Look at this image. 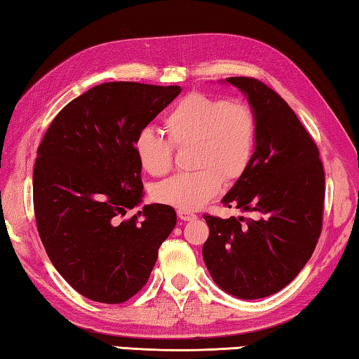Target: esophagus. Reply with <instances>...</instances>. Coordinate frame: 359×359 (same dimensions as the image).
<instances>
[{
  "label": "esophagus",
  "instance_id": "obj_1",
  "mask_svg": "<svg viewBox=\"0 0 359 359\" xmlns=\"http://www.w3.org/2000/svg\"><path fill=\"white\" fill-rule=\"evenodd\" d=\"M177 217L184 222H191V220H194V218H196V214H193V212H190V210H180L179 209Z\"/></svg>",
  "mask_w": 359,
  "mask_h": 359
}]
</instances>
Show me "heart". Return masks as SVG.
<instances>
[{
  "instance_id": "1",
  "label": "heart",
  "mask_w": 359,
  "mask_h": 359,
  "mask_svg": "<svg viewBox=\"0 0 359 359\" xmlns=\"http://www.w3.org/2000/svg\"><path fill=\"white\" fill-rule=\"evenodd\" d=\"M165 126L169 137L151 128L137 133L133 149L139 165L151 175H163L172 168L174 144H193L191 165L198 169L158 184L154 190L156 201L180 210H196L220 191L223 179L238 180L250 165L258 123L245 102L190 93L166 115Z\"/></svg>"
}]
</instances>
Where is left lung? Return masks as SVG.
Instances as JSON below:
<instances>
[{"mask_svg":"<svg viewBox=\"0 0 359 359\" xmlns=\"http://www.w3.org/2000/svg\"><path fill=\"white\" fill-rule=\"evenodd\" d=\"M224 82L247 96L258 135L250 165L222 203L258 218L204 215L203 258L223 291L259 299L287 287L311 259L323 223L325 171L317 144L274 90L253 77Z\"/></svg>","mask_w":359,"mask_h":359,"instance_id":"obj_1","label":"left lung"}]
</instances>
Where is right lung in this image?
<instances>
[{"label":"right lung","instance_id":"obj_1","mask_svg":"<svg viewBox=\"0 0 359 359\" xmlns=\"http://www.w3.org/2000/svg\"><path fill=\"white\" fill-rule=\"evenodd\" d=\"M180 92L179 85H96L65 106L42 137L33 171L39 238L55 269L88 299L135 296L177 223L165 204L120 217L144 196L135 137Z\"/></svg>","mask_w":359,"mask_h":359}]
</instances>
